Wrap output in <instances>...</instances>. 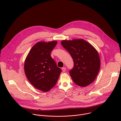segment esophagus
I'll return each mask as SVG.
<instances>
[{
    "instance_id": "34e87169",
    "label": "esophagus",
    "mask_w": 121,
    "mask_h": 121,
    "mask_svg": "<svg viewBox=\"0 0 121 121\" xmlns=\"http://www.w3.org/2000/svg\"><path fill=\"white\" fill-rule=\"evenodd\" d=\"M62 71H63V72H65V70H66V68H65V67H63V68H62Z\"/></svg>"
}]
</instances>
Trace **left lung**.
Instances as JSON below:
<instances>
[{
	"instance_id": "left-lung-1",
	"label": "left lung",
	"mask_w": 121,
	"mask_h": 121,
	"mask_svg": "<svg viewBox=\"0 0 121 121\" xmlns=\"http://www.w3.org/2000/svg\"><path fill=\"white\" fill-rule=\"evenodd\" d=\"M61 44L73 59L74 67L69 74L74 82L82 87L92 83L100 66L99 55L95 48L83 39L63 40Z\"/></svg>"
}]
</instances>
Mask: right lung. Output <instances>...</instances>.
Returning a JSON list of instances; mask_svg holds the SVG:
<instances>
[{
  "instance_id": "1",
  "label": "right lung",
  "mask_w": 121,
  "mask_h": 121,
  "mask_svg": "<svg viewBox=\"0 0 121 121\" xmlns=\"http://www.w3.org/2000/svg\"><path fill=\"white\" fill-rule=\"evenodd\" d=\"M57 43L56 41L38 42L31 48L25 61L27 78L36 89L43 92L54 87L62 72L50 55Z\"/></svg>"
}]
</instances>
